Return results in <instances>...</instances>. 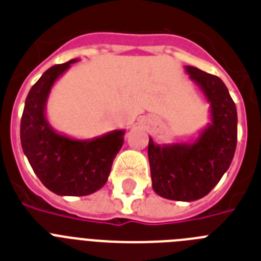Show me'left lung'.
Masks as SVG:
<instances>
[{"mask_svg": "<svg viewBox=\"0 0 261 261\" xmlns=\"http://www.w3.org/2000/svg\"><path fill=\"white\" fill-rule=\"evenodd\" d=\"M185 71L210 103V122L192 142L156 144L149 138L148 160L156 193L190 202L209 194L227 172L237 148L238 114L219 77L190 65Z\"/></svg>", "mask_w": 261, "mask_h": 261, "instance_id": "obj_1", "label": "left lung"}]
</instances>
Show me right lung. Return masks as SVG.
<instances>
[{"mask_svg": "<svg viewBox=\"0 0 261 261\" xmlns=\"http://www.w3.org/2000/svg\"><path fill=\"white\" fill-rule=\"evenodd\" d=\"M76 62L54 65L42 74L27 94L21 119L23 153L43 185L59 196H88L101 189L126 133L113 130L93 139H76L49 124L46 108L52 87Z\"/></svg>", "mask_w": 261, "mask_h": 261, "instance_id": "right-lung-1", "label": "right lung"}]
</instances>
